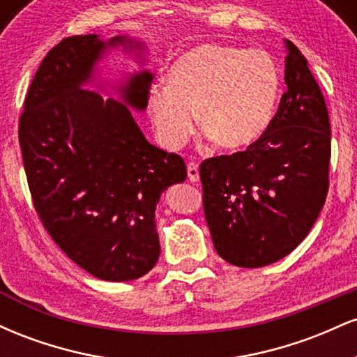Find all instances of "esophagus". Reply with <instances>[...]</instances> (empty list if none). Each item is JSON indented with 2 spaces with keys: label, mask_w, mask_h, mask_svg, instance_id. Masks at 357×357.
Segmentation results:
<instances>
[{
  "label": "esophagus",
  "mask_w": 357,
  "mask_h": 357,
  "mask_svg": "<svg viewBox=\"0 0 357 357\" xmlns=\"http://www.w3.org/2000/svg\"><path fill=\"white\" fill-rule=\"evenodd\" d=\"M186 169H188V178H190V181H192V183L199 181V167H198V162L190 161V162H188Z\"/></svg>",
  "instance_id": "obj_1"
}]
</instances>
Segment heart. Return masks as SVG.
Returning <instances> with one entry per match:
<instances>
[{
    "mask_svg": "<svg viewBox=\"0 0 357 357\" xmlns=\"http://www.w3.org/2000/svg\"><path fill=\"white\" fill-rule=\"evenodd\" d=\"M280 93V72L268 53L203 43L171 65L166 85L149 90V114L159 141L183 146L196 129L221 149H243L272 121Z\"/></svg>",
    "mask_w": 357,
    "mask_h": 357,
    "instance_id": "1",
    "label": "heart"
}]
</instances>
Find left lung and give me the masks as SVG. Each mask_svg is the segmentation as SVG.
I'll list each match as a JSON object with an SVG mask.
<instances>
[{
    "label": "left lung",
    "instance_id": "8db88e82",
    "mask_svg": "<svg viewBox=\"0 0 357 357\" xmlns=\"http://www.w3.org/2000/svg\"><path fill=\"white\" fill-rule=\"evenodd\" d=\"M287 90L261 137L199 165L203 210L218 255L257 268L289 255L329 191L331 124L305 56L287 42Z\"/></svg>",
    "mask_w": 357,
    "mask_h": 357
}]
</instances>
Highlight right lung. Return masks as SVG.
<instances>
[{
	"label": "right lung",
	"instance_id": "add662e5",
	"mask_svg": "<svg viewBox=\"0 0 357 357\" xmlns=\"http://www.w3.org/2000/svg\"><path fill=\"white\" fill-rule=\"evenodd\" d=\"M141 43L97 35L63 38L47 53L28 89L18 139L35 211L53 241L79 267L109 282L136 280L159 258L155 204L186 179L181 155L146 141L121 102L84 89L107 47ZM153 75L122 89L146 109Z\"/></svg>",
	"mask_w": 357,
	"mask_h": 357
}]
</instances>
